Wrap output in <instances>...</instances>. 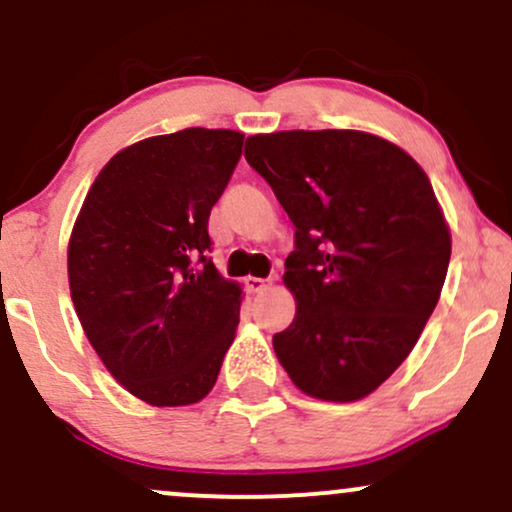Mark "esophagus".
<instances>
[{
  "mask_svg": "<svg viewBox=\"0 0 512 512\" xmlns=\"http://www.w3.org/2000/svg\"><path fill=\"white\" fill-rule=\"evenodd\" d=\"M246 290L254 292V295H261V292L268 290V280H263V278H246Z\"/></svg>",
  "mask_w": 512,
  "mask_h": 512,
  "instance_id": "obj_1",
  "label": "esophagus"
}]
</instances>
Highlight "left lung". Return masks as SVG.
Wrapping results in <instances>:
<instances>
[{
	"label": "left lung",
	"mask_w": 512,
	"mask_h": 512,
	"mask_svg": "<svg viewBox=\"0 0 512 512\" xmlns=\"http://www.w3.org/2000/svg\"><path fill=\"white\" fill-rule=\"evenodd\" d=\"M244 157L295 225L283 280L297 314L275 355L304 394L363 399L404 363L445 283L450 232L426 171L358 130L254 135Z\"/></svg>",
	"instance_id": "1"
}]
</instances>
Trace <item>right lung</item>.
Listing matches in <instances>:
<instances>
[{
	"label": "right lung",
	"mask_w": 512,
	"mask_h": 512,
	"mask_svg": "<svg viewBox=\"0 0 512 512\" xmlns=\"http://www.w3.org/2000/svg\"><path fill=\"white\" fill-rule=\"evenodd\" d=\"M244 135L186 128L118 152L72 229L67 271L86 338L116 380L152 406L215 387L241 290L212 263L208 220Z\"/></svg>",
	"instance_id": "right-lung-1"
}]
</instances>
